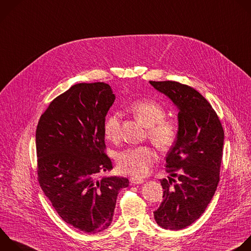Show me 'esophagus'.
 Returning <instances> with one entry per match:
<instances>
[{"instance_id":"esophagus-1","label":"esophagus","mask_w":251,"mask_h":251,"mask_svg":"<svg viewBox=\"0 0 251 251\" xmlns=\"http://www.w3.org/2000/svg\"><path fill=\"white\" fill-rule=\"evenodd\" d=\"M130 182L132 184H142V183H144V179L137 178V177H131L130 178Z\"/></svg>"}]
</instances>
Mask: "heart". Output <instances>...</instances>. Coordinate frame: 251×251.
Masks as SVG:
<instances>
[{
    "mask_svg": "<svg viewBox=\"0 0 251 251\" xmlns=\"http://www.w3.org/2000/svg\"><path fill=\"white\" fill-rule=\"evenodd\" d=\"M128 111L148 127V136L159 149H168L176 141L178 126L176 121L164 118L165 110L161 104L151 100H136L129 104ZM105 137L116 141L120 135V120L117 114L106 117L103 125ZM155 159L154 152L148 146L128 148L118 154L119 169L137 177L146 176Z\"/></svg>",
    "mask_w": 251,
    "mask_h": 251,
    "instance_id": "1",
    "label": "heart"
}]
</instances>
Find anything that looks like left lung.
<instances>
[{
  "instance_id": "8db88e82",
  "label": "left lung",
  "mask_w": 251,
  "mask_h": 251,
  "mask_svg": "<svg viewBox=\"0 0 251 251\" xmlns=\"http://www.w3.org/2000/svg\"><path fill=\"white\" fill-rule=\"evenodd\" d=\"M150 83L178 109L176 140L165 157L172 177L159 180L163 200L153 212L159 226L178 230L198 220L215 194L225 133L211 104L193 88L173 80Z\"/></svg>"
}]
</instances>
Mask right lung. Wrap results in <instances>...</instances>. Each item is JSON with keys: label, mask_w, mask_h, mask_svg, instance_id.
Here are the masks:
<instances>
[{"label": "right lung", "mask_w": 251, "mask_h": 251, "mask_svg": "<svg viewBox=\"0 0 251 251\" xmlns=\"http://www.w3.org/2000/svg\"><path fill=\"white\" fill-rule=\"evenodd\" d=\"M115 100L104 82L76 83L57 97L36 128L38 181L58 215L88 233L106 229L126 177L100 174L112 170L105 154V116Z\"/></svg>", "instance_id": "right-lung-1"}]
</instances>
